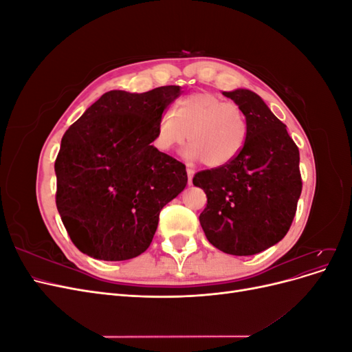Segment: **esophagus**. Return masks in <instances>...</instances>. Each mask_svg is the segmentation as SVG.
<instances>
[{"mask_svg": "<svg viewBox=\"0 0 352 352\" xmlns=\"http://www.w3.org/2000/svg\"><path fill=\"white\" fill-rule=\"evenodd\" d=\"M186 173H188V184L192 185V177H194V175H195V170L188 167V168H186Z\"/></svg>", "mask_w": 352, "mask_h": 352, "instance_id": "34e87169", "label": "esophagus"}]
</instances>
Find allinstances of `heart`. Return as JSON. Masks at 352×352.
Instances as JSON below:
<instances>
[{
  "label": "heart",
  "instance_id": "heart-1",
  "mask_svg": "<svg viewBox=\"0 0 352 352\" xmlns=\"http://www.w3.org/2000/svg\"><path fill=\"white\" fill-rule=\"evenodd\" d=\"M247 136V116L238 104L201 91L180 100L173 114H162L155 127L154 145L158 151L168 153L188 138L190 145L186 157L217 168L232 163L241 154Z\"/></svg>",
  "mask_w": 352,
  "mask_h": 352
}]
</instances>
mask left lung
Returning a JSON list of instances; mask_svg holds the SVG:
<instances>
[{
    "label": "left lung",
    "instance_id": "obj_1",
    "mask_svg": "<svg viewBox=\"0 0 352 352\" xmlns=\"http://www.w3.org/2000/svg\"><path fill=\"white\" fill-rule=\"evenodd\" d=\"M247 116L248 136L232 163L195 173L207 206L201 228L211 245L232 255H254L278 243L289 230L302 190L300 151L257 94L223 92Z\"/></svg>",
    "mask_w": 352,
    "mask_h": 352
}]
</instances>
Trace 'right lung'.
<instances>
[{"instance_id":"add662e5","label":"right lung","mask_w":352,"mask_h":352,"mask_svg":"<svg viewBox=\"0 0 352 352\" xmlns=\"http://www.w3.org/2000/svg\"><path fill=\"white\" fill-rule=\"evenodd\" d=\"M179 95L176 85L109 91L63 135L56 204L83 254L138 257L150 247L160 211L185 189V164L151 145L158 119Z\"/></svg>"}]
</instances>
